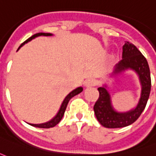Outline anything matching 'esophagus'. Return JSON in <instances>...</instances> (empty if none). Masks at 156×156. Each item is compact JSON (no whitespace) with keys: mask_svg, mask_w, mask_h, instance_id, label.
Masks as SVG:
<instances>
[{"mask_svg":"<svg viewBox=\"0 0 156 156\" xmlns=\"http://www.w3.org/2000/svg\"><path fill=\"white\" fill-rule=\"evenodd\" d=\"M96 84H97V81H96L95 79H93V78H88V79H87V80L85 81V86H86V87L95 86Z\"/></svg>","mask_w":156,"mask_h":156,"instance_id":"obj_1","label":"esophagus"}]
</instances>
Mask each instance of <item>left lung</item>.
<instances>
[{
	"label": "left lung",
	"mask_w": 156,
	"mask_h": 156,
	"mask_svg": "<svg viewBox=\"0 0 156 156\" xmlns=\"http://www.w3.org/2000/svg\"><path fill=\"white\" fill-rule=\"evenodd\" d=\"M131 69L136 71L141 83V94L136 107L133 110L121 113L114 110L106 86L98 87L99 98L93 107L97 119L107 128H121L131 125L136 121L145 109L151 87V73L145 56L133 44L126 42L122 46V59L115 67L112 75Z\"/></svg>",
	"instance_id": "1"
}]
</instances>
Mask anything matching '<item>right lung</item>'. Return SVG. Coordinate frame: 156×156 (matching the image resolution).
I'll list each match as a JSON object with an SVG mask.
<instances>
[{
    "label": "right lung",
    "mask_w": 156,
    "mask_h": 156,
    "mask_svg": "<svg viewBox=\"0 0 156 156\" xmlns=\"http://www.w3.org/2000/svg\"><path fill=\"white\" fill-rule=\"evenodd\" d=\"M40 35H44V36H49V35H52L51 34H49V33H37V34H34V35H32L31 37H30L28 40H26L24 43H22L18 49L23 45V44H25V43L29 42V41H30L32 39H34L35 37L37 36H40ZM83 91V87H78V88H76L75 90L72 91L71 93H69V95L67 96L65 99L63 100V103L61 105V107L59 111H58V112L57 113V115L51 120V121H49V122H46V123H43V124H30L31 126H35V127H39V128H50V127H54L55 126H56L58 123V122H60L61 119L63 118V114H64V112L66 110V107H67V105L69 103V101L70 99L72 98L73 97H74V96L78 95V93H80Z\"/></svg>",
    "instance_id": "obj_1"
}]
</instances>
